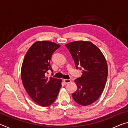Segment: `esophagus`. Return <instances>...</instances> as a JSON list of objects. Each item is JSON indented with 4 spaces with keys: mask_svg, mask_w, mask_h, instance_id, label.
<instances>
[{
    "mask_svg": "<svg viewBox=\"0 0 128 128\" xmlns=\"http://www.w3.org/2000/svg\"><path fill=\"white\" fill-rule=\"evenodd\" d=\"M63 81L65 84H68V83H70L71 82V80H63Z\"/></svg>",
    "mask_w": 128,
    "mask_h": 128,
    "instance_id": "34e87169",
    "label": "esophagus"
}]
</instances>
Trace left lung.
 Listing matches in <instances>:
<instances>
[{
	"label": "left lung",
	"instance_id": "1",
	"mask_svg": "<svg viewBox=\"0 0 128 128\" xmlns=\"http://www.w3.org/2000/svg\"><path fill=\"white\" fill-rule=\"evenodd\" d=\"M66 46L76 68L82 73L74 80L77 89L72 94L73 99L80 105H90L99 98L104 88L108 76L107 62L100 50L88 41H75Z\"/></svg>",
	"mask_w": 128,
	"mask_h": 128
}]
</instances>
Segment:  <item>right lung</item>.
I'll list each match as a JSON object with an SVG mask.
<instances>
[{"mask_svg": "<svg viewBox=\"0 0 128 128\" xmlns=\"http://www.w3.org/2000/svg\"><path fill=\"white\" fill-rule=\"evenodd\" d=\"M60 46L49 41H37L28 50L23 60L21 70L23 85L32 100L42 107L55 102L62 87V80L45 76L49 70L53 72L50 60Z\"/></svg>", "mask_w": 128, "mask_h": 128, "instance_id": "obj_1", "label": "right lung"}]
</instances>
